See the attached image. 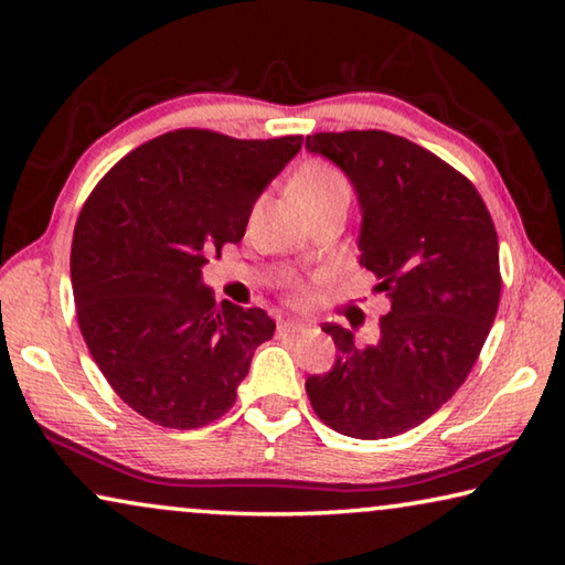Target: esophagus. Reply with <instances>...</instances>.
Instances as JSON below:
<instances>
[{"mask_svg": "<svg viewBox=\"0 0 565 565\" xmlns=\"http://www.w3.org/2000/svg\"><path fill=\"white\" fill-rule=\"evenodd\" d=\"M311 329L301 321H281L279 323V333L281 337H299V333H309Z\"/></svg>", "mask_w": 565, "mask_h": 565, "instance_id": "esophagus-1", "label": "esophagus"}]
</instances>
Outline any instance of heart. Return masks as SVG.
<instances>
[{
    "mask_svg": "<svg viewBox=\"0 0 565 565\" xmlns=\"http://www.w3.org/2000/svg\"><path fill=\"white\" fill-rule=\"evenodd\" d=\"M294 194L303 206H309V204L321 202V199L333 196V194H349V184H347V179H343L333 167L321 164V161H311V164L301 167L299 174H296ZM291 299L296 303H306L311 299V294L303 284L294 281Z\"/></svg>",
    "mask_w": 565,
    "mask_h": 565,
    "instance_id": "1",
    "label": "heart"
}]
</instances>
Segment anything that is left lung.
Here are the masks:
<instances>
[{"instance_id":"8db88e82","label":"left lung","mask_w":565,"mask_h":565,"mask_svg":"<svg viewBox=\"0 0 565 565\" xmlns=\"http://www.w3.org/2000/svg\"><path fill=\"white\" fill-rule=\"evenodd\" d=\"M306 149L349 177L361 206L359 264L391 301L369 347L323 323L337 361L306 379V394L333 431L398 436L456 394L489 337L501 299L493 218L471 181L396 134L321 131Z\"/></svg>"}]
</instances>
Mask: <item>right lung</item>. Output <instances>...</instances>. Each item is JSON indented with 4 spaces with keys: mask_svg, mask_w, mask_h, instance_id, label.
I'll return each mask as SVG.
<instances>
[{
    "mask_svg": "<svg viewBox=\"0 0 565 565\" xmlns=\"http://www.w3.org/2000/svg\"><path fill=\"white\" fill-rule=\"evenodd\" d=\"M301 145L161 134L124 157L76 218L82 337L117 396L151 424L186 431L224 416L256 347L274 337L264 309L216 306L202 266L242 242L256 199Z\"/></svg>",
    "mask_w": 565,
    "mask_h": 565,
    "instance_id": "obj_1",
    "label": "right lung"
}]
</instances>
